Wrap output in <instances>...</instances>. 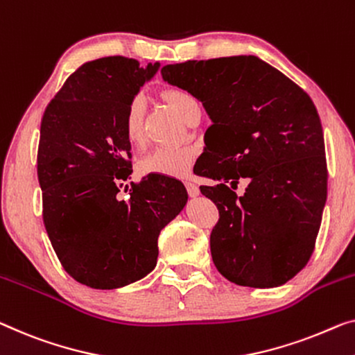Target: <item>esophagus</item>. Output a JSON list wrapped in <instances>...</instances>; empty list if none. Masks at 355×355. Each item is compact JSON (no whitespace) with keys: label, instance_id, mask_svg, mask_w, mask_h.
Instances as JSON below:
<instances>
[{"label":"esophagus","instance_id":"1","mask_svg":"<svg viewBox=\"0 0 355 355\" xmlns=\"http://www.w3.org/2000/svg\"><path fill=\"white\" fill-rule=\"evenodd\" d=\"M184 188H187L188 194L193 196V198H196V196L199 194V187L198 184H194L193 182H184Z\"/></svg>","mask_w":355,"mask_h":355}]
</instances>
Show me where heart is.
<instances>
[{
    "label": "heart",
    "mask_w": 355,
    "mask_h": 355,
    "mask_svg": "<svg viewBox=\"0 0 355 355\" xmlns=\"http://www.w3.org/2000/svg\"><path fill=\"white\" fill-rule=\"evenodd\" d=\"M164 98L183 119H187L194 107H199L198 100L183 89H167L164 92ZM141 119H144V97L139 94L129 100L123 116L125 139L132 145L140 144L141 140ZM194 157L196 148L193 146H157L139 162V172L144 175L157 173L164 177H182L187 175L191 168Z\"/></svg>",
    "instance_id": "b5f03b06"
}]
</instances>
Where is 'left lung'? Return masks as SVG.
<instances>
[{
	"mask_svg": "<svg viewBox=\"0 0 355 355\" xmlns=\"http://www.w3.org/2000/svg\"><path fill=\"white\" fill-rule=\"evenodd\" d=\"M161 75L202 102L211 119L198 175L218 182L200 187L220 214L210 234L218 272L253 288L288 282L313 255L327 200L324 132L313 100L255 55L188 60L162 67ZM239 178L251 180L244 196L230 189Z\"/></svg>",
	"mask_w": 355,
	"mask_h": 355,
	"instance_id": "obj_1",
	"label": "left lung"
}]
</instances>
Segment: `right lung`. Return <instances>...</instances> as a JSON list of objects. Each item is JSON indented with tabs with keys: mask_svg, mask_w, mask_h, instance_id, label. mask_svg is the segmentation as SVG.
<instances>
[{
	"mask_svg": "<svg viewBox=\"0 0 355 355\" xmlns=\"http://www.w3.org/2000/svg\"><path fill=\"white\" fill-rule=\"evenodd\" d=\"M157 68L121 55L86 62L42 114V221L63 269L91 288H119L153 271L159 232L188 200L183 183L164 175L135 183L129 200L116 198L132 172L124 110Z\"/></svg>",
	"mask_w": 355,
	"mask_h": 355,
	"instance_id": "add662e5",
	"label": "right lung"
}]
</instances>
